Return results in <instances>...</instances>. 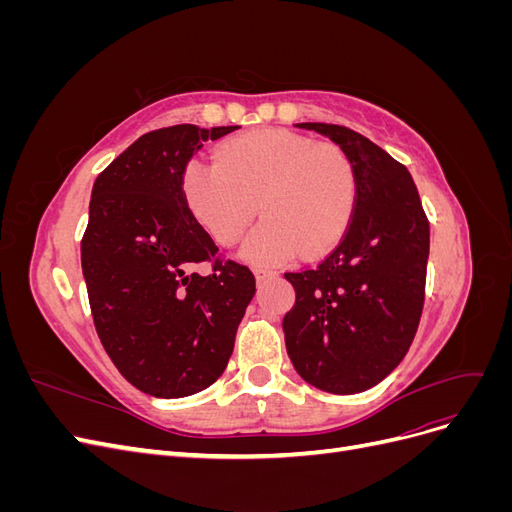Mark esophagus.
I'll return each instance as SVG.
<instances>
[{
    "label": "esophagus",
    "mask_w": 512,
    "mask_h": 512,
    "mask_svg": "<svg viewBox=\"0 0 512 512\" xmlns=\"http://www.w3.org/2000/svg\"><path fill=\"white\" fill-rule=\"evenodd\" d=\"M254 275H256L258 282H267V280H271V277H275V271L265 269V267H258V269L254 271Z\"/></svg>",
    "instance_id": "obj_1"
}]
</instances>
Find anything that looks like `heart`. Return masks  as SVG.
<instances>
[{
    "mask_svg": "<svg viewBox=\"0 0 512 512\" xmlns=\"http://www.w3.org/2000/svg\"><path fill=\"white\" fill-rule=\"evenodd\" d=\"M183 194L198 224L224 247L243 237L258 205L265 220L241 254L256 265H280L299 250L316 258L344 237L356 205V175L346 151L333 143L254 130L224 141L215 162L185 166Z\"/></svg>",
    "mask_w": 512,
    "mask_h": 512,
    "instance_id": "1",
    "label": "heart"
}]
</instances>
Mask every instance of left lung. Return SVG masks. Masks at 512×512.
I'll return each instance as SVG.
<instances>
[{
	"mask_svg": "<svg viewBox=\"0 0 512 512\" xmlns=\"http://www.w3.org/2000/svg\"><path fill=\"white\" fill-rule=\"evenodd\" d=\"M346 151L356 205L346 235L316 269L286 273L294 307L284 316L297 374L320 391L361 393L404 359L425 301L429 222L406 166L363 134L297 123Z\"/></svg>",
	"mask_w": 512,
	"mask_h": 512,
	"instance_id": "left-lung-1",
	"label": "left lung"
}]
</instances>
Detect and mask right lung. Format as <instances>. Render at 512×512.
Instances as JSON below:
<instances>
[{
  "mask_svg": "<svg viewBox=\"0 0 512 512\" xmlns=\"http://www.w3.org/2000/svg\"><path fill=\"white\" fill-rule=\"evenodd\" d=\"M239 126L192 123L143 134L98 175L81 265L100 342L138 391L175 399L218 380L235 348L256 280L218 247L183 194V173L207 141Z\"/></svg>",
  "mask_w": 512,
  "mask_h": 512,
  "instance_id": "add662e5",
  "label": "right lung"
}]
</instances>
